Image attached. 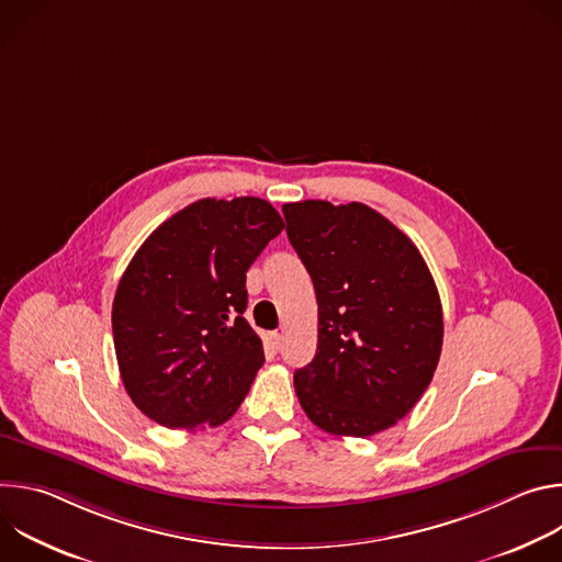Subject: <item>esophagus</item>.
I'll return each instance as SVG.
<instances>
[{
  "instance_id": "obj_1",
  "label": "esophagus",
  "mask_w": 562,
  "mask_h": 562,
  "mask_svg": "<svg viewBox=\"0 0 562 562\" xmlns=\"http://www.w3.org/2000/svg\"><path fill=\"white\" fill-rule=\"evenodd\" d=\"M269 345H271L273 351H280V347H282V336H280V334H269Z\"/></svg>"
}]
</instances>
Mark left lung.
Masks as SVG:
<instances>
[{"instance_id":"left-lung-1","label":"left lung","mask_w":562,"mask_h":562,"mask_svg":"<svg viewBox=\"0 0 562 562\" xmlns=\"http://www.w3.org/2000/svg\"><path fill=\"white\" fill-rule=\"evenodd\" d=\"M317 297V351L293 373L308 420L367 438L405 418L442 349V304L412 239L367 204L282 206Z\"/></svg>"}]
</instances>
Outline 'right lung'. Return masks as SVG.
Instances as JSON below:
<instances>
[{
  "label": "right lung",
  "mask_w": 562,
  "mask_h": 562,
  "mask_svg": "<svg viewBox=\"0 0 562 562\" xmlns=\"http://www.w3.org/2000/svg\"><path fill=\"white\" fill-rule=\"evenodd\" d=\"M284 228L260 198H204L159 224L113 300V342L133 405L169 429L226 423L265 349L245 319L247 271Z\"/></svg>",
  "instance_id": "obj_1"
}]
</instances>
